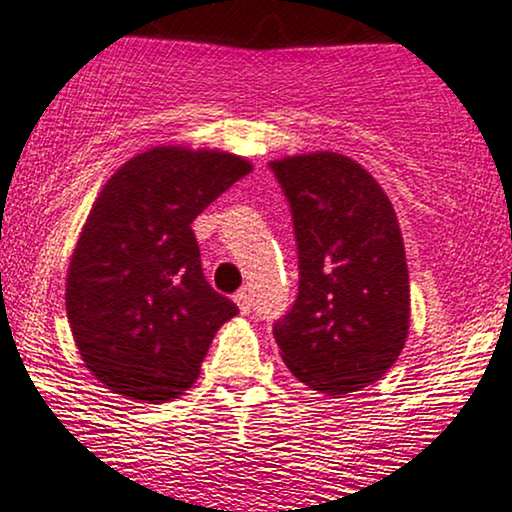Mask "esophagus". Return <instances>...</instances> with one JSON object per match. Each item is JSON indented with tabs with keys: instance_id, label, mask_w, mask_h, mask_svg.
Segmentation results:
<instances>
[{
	"instance_id": "esophagus-1",
	"label": "esophagus",
	"mask_w": 512,
	"mask_h": 512,
	"mask_svg": "<svg viewBox=\"0 0 512 512\" xmlns=\"http://www.w3.org/2000/svg\"><path fill=\"white\" fill-rule=\"evenodd\" d=\"M234 300L238 304V309H241V314H248L252 309V297L248 290H238V293L234 295Z\"/></svg>"
}]
</instances>
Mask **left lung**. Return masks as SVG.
Listing matches in <instances>:
<instances>
[{"label":"left lung","instance_id":"obj_1","mask_svg":"<svg viewBox=\"0 0 512 512\" xmlns=\"http://www.w3.org/2000/svg\"><path fill=\"white\" fill-rule=\"evenodd\" d=\"M293 215L297 297L274 323L281 357L300 383L349 394L390 371L409 335L404 241L390 198L340 153L269 163Z\"/></svg>","mask_w":512,"mask_h":512}]
</instances>
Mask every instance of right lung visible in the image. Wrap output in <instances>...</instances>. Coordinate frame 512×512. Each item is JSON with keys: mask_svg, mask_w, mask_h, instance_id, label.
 Wrapping results in <instances>:
<instances>
[{"mask_svg": "<svg viewBox=\"0 0 512 512\" xmlns=\"http://www.w3.org/2000/svg\"><path fill=\"white\" fill-rule=\"evenodd\" d=\"M250 170L231 153L158 146L103 186L70 260L66 312L108 390L163 404L196 383L238 307L205 281L191 224Z\"/></svg>", "mask_w": 512, "mask_h": 512, "instance_id": "right-lung-1", "label": "right lung"}]
</instances>
